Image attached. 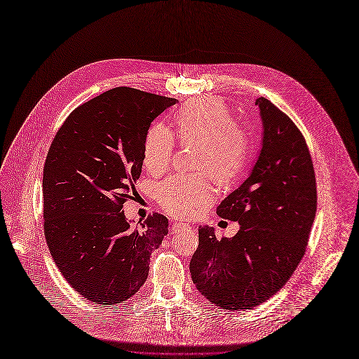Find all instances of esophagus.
Instances as JSON below:
<instances>
[{
    "label": "esophagus",
    "instance_id": "esophagus-1",
    "mask_svg": "<svg viewBox=\"0 0 359 359\" xmlns=\"http://www.w3.org/2000/svg\"><path fill=\"white\" fill-rule=\"evenodd\" d=\"M188 227H191L188 223L177 222V223H174V226H172V230H174V233H177V231H180V230H182V229H188Z\"/></svg>",
    "mask_w": 359,
    "mask_h": 359
}]
</instances>
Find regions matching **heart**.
I'll return each instance as SVG.
<instances>
[{
	"mask_svg": "<svg viewBox=\"0 0 359 359\" xmlns=\"http://www.w3.org/2000/svg\"><path fill=\"white\" fill-rule=\"evenodd\" d=\"M177 137L182 146H195L194 168L202 172L175 174L157 185L160 205L172 216L188 217L213 198L210 177L219 184L236 180L248 156V137L233 123L226 104L215 97L195 98L175 115ZM174 137L163 125L149 129L144 139V165L153 174L165 171L172 160Z\"/></svg>",
	"mask_w": 359,
	"mask_h": 359,
	"instance_id": "obj_1",
	"label": "heart"
}]
</instances>
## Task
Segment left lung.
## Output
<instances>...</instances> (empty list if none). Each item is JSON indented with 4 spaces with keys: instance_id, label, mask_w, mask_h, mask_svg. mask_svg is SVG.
<instances>
[{
    "instance_id": "obj_1",
    "label": "left lung",
    "mask_w": 359,
    "mask_h": 359,
    "mask_svg": "<svg viewBox=\"0 0 359 359\" xmlns=\"http://www.w3.org/2000/svg\"><path fill=\"white\" fill-rule=\"evenodd\" d=\"M262 142L248 178L217 206L238 222L231 238L199 227L189 271L196 289L227 310L252 309L275 294L304 255L317 209L316 175L303 135L271 101L255 100Z\"/></svg>"
}]
</instances>
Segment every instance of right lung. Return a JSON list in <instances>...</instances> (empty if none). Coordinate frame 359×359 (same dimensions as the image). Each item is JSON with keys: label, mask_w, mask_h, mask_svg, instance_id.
<instances>
[{"label": "right lung", "mask_w": 359, "mask_h": 359, "mask_svg": "<svg viewBox=\"0 0 359 359\" xmlns=\"http://www.w3.org/2000/svg\"><path fill=\"white\" fill-rule=\"evenodd\" d=\"M175 102L118 87L76 108L53 139L43 168L45 237L62 275L90 302L132 297L168 233L165 216L133 227L122 208L142 174L151 122Z\"/></svg>", "instance_id": "1"}]
</instances>
